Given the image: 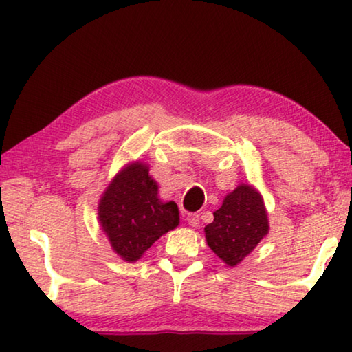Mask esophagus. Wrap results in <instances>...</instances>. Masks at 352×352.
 Returning a JSON list of instances; mask_svg holds the SVG:
<instances>
[{
	"label": "esophagus",
	"instance_id": "1",
	"mask_svg": "<svg viewBox=\"0 0 352 352\" xmlns=\"http://www.w3.org/2000/svg\"><path fill=\"white\" fill-rule=\"evenodd\" d=\"M186 220L190 226H194L195 228V226H199V223H200V216L197 212H190L186 216Z\"/></svg>",
	"mask_w": 352,
	"mask_h": 352
}]
</instances>
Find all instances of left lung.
<instances>
[{
  "label": "left lung",
  "instance_id": "8db88e82",
  "mask_svg": "<svg viewBox=\"0 0 352 352\" xmlns=\"http://www.w3.org/2000/svg\"><path fill=\"white\" fill-rule=\"evenodd\" d=\"M267 233L264 200L250 184H241L226 195L212 222L205 226L208 245L230 267L243 261Z\"/></svg>",
  "mask_w": 352,
  "mask_h": 352
}]
</instances>
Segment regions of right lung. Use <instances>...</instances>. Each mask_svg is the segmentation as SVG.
Listing matches in <instances>:
<instances>
[{"label": "right lung", "mask_w": 352, "mask_h": 352, "mask_svg": "<svg viewBox=\"0 0 352 352\" xmlns=\"http://www.w3.org/2000/svg\"><path fill=\"white\" fill-rule=\"evenodd\" d=\"M98 216L111 247L124 261H138L180 222L175 201L158 199V184L140 162L113 178L99 201Z\"/></svg>", "instance_id": "1"}]
</instances>
